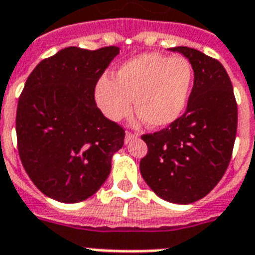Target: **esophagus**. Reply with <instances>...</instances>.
I'll return each instance as SVG.
<instances>
[{
  "label": "esophagus",
  "mask_w": 255,
  "mask_h": 255,
  "mask_svg": "<svg viewBox=\"0 0 255 255\" xmlns=\"http://www.w3.org/2000/svg\"><path fill=\"white\" fill-rule=\"evenodd\" d=\"M137 138V134H134V133H130V131H126L125 134V143L128 145V143H130L133 139Z\"/></svg>",
  "instance_id": "esophagus-1"
}]
</instances>
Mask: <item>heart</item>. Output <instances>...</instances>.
I'll return each mask as SVG.
<instances>
[{
    "instance_id": "1",
    "label": "heart",
    "mask_w": 255,
    "mask_h": 255,
    "mask_svg": "<svg viewBox=\"0 0 255 255\" xmlns=\"http://www.w3.org/2000/svg\"><path fill=\"white\" fill-rule=\"evenodd\" d=\"M192 83V66L185 57L145 52L121 64L114 79L102 76L94 95L99 110L110 121L124 120L134 103L138 121L160 129L184 113Z\"/></svg>"
}]
</instances>
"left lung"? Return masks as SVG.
<instances>
[{
    "label": "left lung",
    "instance_id": "1",
    "mask_svg": "<svg viewBox=\"0 0 255 255\" xmlns=\"http://www.w3.org/2000/svg\"><path fill=\"white\" fill-rule=\"evenodd\" d=\"M193 70L187 110L166 129L143 134L139 171L157 196L176 204L204 198L223 177L234 148L238 109L225 67L195 48L175 47Z\"/></svg>",
    "mask_w": 255,
    "mask_h": 255
}]
</instances>
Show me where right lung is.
I'll use <instances>...</instances> for the list:
<instances>
[{
	"label": "right lung",
	"instance_id": "obj_1",
	"mask_svg": "<svg viewBox=\"0 0 255 255\" xmlns=\"http://www.w3.org/2000/svg\"><path fill=\"white\" fill-rule=\"evenodd\" d=\"M118 47H67L44 59L18 99V154L33 184L62 203L93 196L112 171L125 130L97 107L94 90Z\"/></svg>",
	"mask_w": 255,
	"mask_h": 255
}]
</instances>
